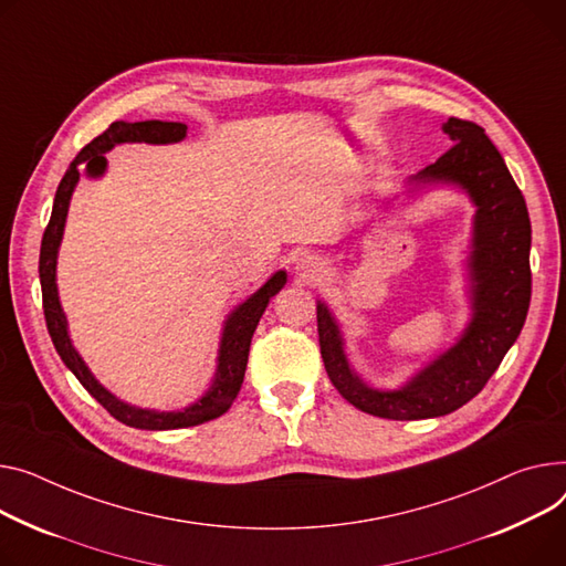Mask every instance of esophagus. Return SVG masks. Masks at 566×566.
Returning a JSON list of instances; mask_svg holds the SVG:
<instances>
[{
	"mask_svg": "<svg viewBox=\"0 0 566 566\" xmlns=\"http://www.w3.org/2000/svg\"><path fill=\"white\" fill-rule=\"evenodd\" d=\"M293 273L303 280V282H312L323 273V263L314 256V254H300L293 263Z\"/></svg>",
	"mask_w": 566,
	"mask_h": 566,
	"instance_id": "34e87169",
	"label": "esophagus"
}]
</instances>
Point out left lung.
Segmentation results:
<instances>
[{
  "mask_svg": "<svg viewBox=\"0 0 566 566\" xmlns=\"http://www.w3.org/2000/svg\"><path fill=\"white\" fill-rule=\"evenodd\" d=\"M441 132L453 147L409 175L405 196L417 200L434 188H453L473 207L462 261L464 329L400 387L382 389L361 378L348 357L342 323L325 300H316L321 355L332 385L350 405L380 419H434L467 405L514 346L531 307V218L518 186L482 127L448 118ZM396 200L385 198L380 207L391 209Z\"/></svg>",
  "mask_w": 566,
  "mask_h": 566,
  "instance_id": "obj_1",
  "label": "left lung"
}]
</instances>
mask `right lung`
I'll return each mask as SVG.
<instances>
[{"mask_svg":"<svg viewBox=\"0 0 566 566\" xmlns=\"http://www.w3.org/2000/svg\"><path fill=\"white\" fill-rule=\"evenodd\" d=\"M186 132L188 127L184 123L116 120L104 134L91 140L82 153L74 157V161L65 170L56 188L52 218L43 234L41 263H38V273H41V286H43L45 321H48V329L59 357L72 370L74 378L82 382V387L111 413L113 419H118L120 423L138 430H179V428L200 426L222 417V413L232 407L237 394L241 391L245 366H248L250 342L259 325V318L263 312H266L271 297L277 295L286 284V271H275L254 293L241 300V303L224 316L213 378L202 396H198L191 405H184L179 409H149V407H138L118 398L95 378V373L88 368L80 350L74 348L70 327H67V316L63 312L61 297H59L56 263H59V248L65 232L70 200H72L74 188L80 184V175L84 172L88 179L104 177L108 168V161L104 155L111 153L116 145H125V143L172 145L184 140Z\"/></svg>","mask_w":566,"mask_h":566,"instance_id":"obj_1","label":"right lung"}]
</instances>
